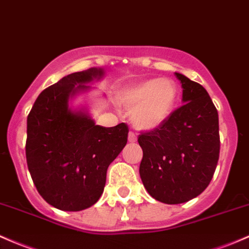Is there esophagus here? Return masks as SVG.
Returning <instances> with one entry per match:
<instances>
[{
	"label": "esophagus",
	"instance_id": "esophagus-1",
	"mask_svg": "<svg viewBox=\"0 0 249 249\" xmlns=\"http://www.w3.org/2000/svg\"><path fill=\"white\" fill-rule=\"evenodd\" d=\"M136 141H137V136H136L135 133L132 132V131H130V132H129V142H130V143H135Z\"/></svg>",
	"mask_w": 249,
	"mask_h": 249
}]
</instances>
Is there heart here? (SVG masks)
<instances>
[{"mask_svg": "<svg viewBox=\"0 0 249 249\" xmlns=\"http://www.w3.org/2000/svg\"><path fill=\"white\" fill-rule=\"evenodd\" d=\"M177 87L169 79H150L130 87L123 97L133 111V123L139 129L152 130L162 125L174 110Z\"/></svg>", "mask_w": 249, "mask_h": 249, "instance_id": "b5f03b06", "label": "heart"}]
</instances>
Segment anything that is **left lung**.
Returning a JSON list of instances; mask_svg holds the SVG:
<instances>
[{"instance_id":"left-lung-1","label":"left lung","mask_w":249,"mask_h":249,"mask_svg":"<svg viewBox=\"0 0 249 249\" xmlns=\"http://www.w3.org/2000/svg\"><path fill=\"white\" fill-rule=\"evenodd\" d=\"M183 105L156 129L142 132L139 175L147 193L166 204L196 197L209 185L220 155L218 114L203 86L181 73Z\"/></svg>"}]
</instances>
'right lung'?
<instances>
[{"mask_svg": "<svg viewBox=\"0 0 249 249\" xmlns=\"http://www.w3.org/2000/svg\"><path fill=\"white\" fill-rule=\"evenodd\" d=\"M102 68L60 79L41 92L27 118L26 158L42 198L60 210L79 212L102 196L106 171L127 143L129 126L95 125L83 110L68 108V99L87 91Z\"/></svg>", "mask_w": 249, "mask_h": 249, "instance_id": "obj_1", "label": "right lung"}]
</instances>
